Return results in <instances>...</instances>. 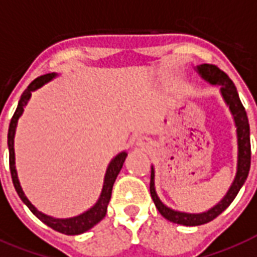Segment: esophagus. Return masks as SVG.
<instances>
[{
    "instance_id": "esophagus-1",
    "label": "esophagus",
    "mask_w": 257,
    "mask_h": 257,
    "mask_svg": "<svg viewBox=\"0 0 257 257\" xmlns=\"http://www.w3.org/2000/svg\"><path fill=\"white\" fill-rule=\"evenodd\" d=\"M135 145H137V146H138V147H143L142 146V142H141V141H138V142L135 143Z\"/></svg>"
}]
</instances>
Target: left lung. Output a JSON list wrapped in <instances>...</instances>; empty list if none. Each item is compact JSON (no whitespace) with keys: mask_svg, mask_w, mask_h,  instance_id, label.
Segmentation results:
<instances>
[{"mask_svg":"<svg viewBox=\"0 0 257 257\" xmlns=\"http://www.w3.org/2000/svg\"><path fill=\"white\" fill-rule=\"evenodd\" d=\"M196 71L202 80L209 83L210 85H218L222 100L229 108L230 114L233 116L234 127H236V137H237V164H236V174L232 181V184L228 188V192L217 204L213 205L210 209L201 212V213H188L181 210L172 209L170 206L165 205L157 194L156 190V170L151 165V177H150V194L151 198L156 204L157 209L166 220L176 224L186 226L202 225L206 222L212 221L218 214H221L224 210L232 204V201L236 198L237 193L242 188V185L246 181L248 173L250 168V137H249V123L246 116L245 108L241 104V100L238 97L237 89L234 87L233 81L230 80L225 72L218 69L216 65L200 64L194 67Z\"/></svg>","mask_w":257,"mask_h":257,"instance_id":"obj_1","label":"left lung"}]
</instances>
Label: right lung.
<instances>
[{
  "label": "right lung",
  "mask_w": 257,
  "mask_h": 257,
  "mask_svg": "<svg viewBox=\"0 0 257 257\" xmlns=\"http://www.w3.org/2000/svg\"><path fill=\"white\" fill-rule=\"evenodd\" d=\"M59 76V73H47L43 76L37 77L35 80L32 81L31 84L28 85V88L25 89L20 97L19 106L16 110L15 115L11 120L9 124V131H8V147H9V166H11V174L12 180H13V185L17 194L20 196L21 201L24 204L27 205L28 208L31 209V212L35 214L36 217L41 220L44 224H47L48 226H51L52 229L60 232L64 234H80L84 233L87 230H89L92 226H95L99 221H101L107 213V206L111 200V193H112V186L114 182L118 177L120 169H122L124 161H126L127 151L123 150L118 153L116 156L110 161V164L107 166L106 174H104V180H103V186H101L100 196L97 198L95 204L87 209L83 213L73 216V217L68 218H57L49 214H45L43 212H40L35 205L32 204L31 201L28 200V197L25 196L21 184H20L19 174H17V169H16V156H15V135H16V128H17V123L19 119L21 118V115L24 112V108L28 104V101L31 99L32 92H35L36 89L41 88L44 84H47L51 80H53L55 77Z\"/></svg>",
  "instance_id": "add662e5"
}]
</instances>
